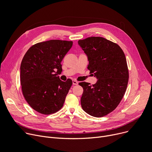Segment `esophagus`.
Masks as SVG:
<instances>
[{"instance_id": "obj_1", "label": "esophagus", "mask_w": 152, "mask_h": 152, "mask_svg": "<svg viewBox=\"0 0 152 152\" xmlns=\"http://www.w3.org/2000/svg\"><path fill=\"white\" fill-rule=\"evenodd\" d=\"M78 83H79V82L77 81H76V80H73V85H77Z\"/></svg>"}]
</instances>
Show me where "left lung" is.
Masks as SVG:
<instances>
[{
  "label": "left lung",
  "instance_id": "1",
  "mask_svg": "<svg viewBox=\"0 0 152 152\" xmlns=\"http://www.w3.org/2000/svg\"><path fill=\"white\" fill-rule=\"evenodd\" d=\"M87 56L88 69L98 80L94 85L79 84L84 92L80 99L82 109L94 117H102L117 107L125 94L129 70L121 48L102 37H90L78 41Z\"/></svg>",
  "mask_w": 152,
  "mask_h": 152
}]
</instances>
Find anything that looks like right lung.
I'll return each mask as SVG.
<instances>
[{
  "label": "right lung",
  "instance_id": "add662e5",
  "mask_svg": "<svg viewBox=\"0 0 152 152\" xmlns=\"http://www.w3.org/2000/svg\"><path fill=\"white\" fill-rule=\"evenodd\" d=\"M73 45L72 41L50 40L37 43L26 51L21 62L20 79L23 95L36 112L56 113L63 106L72 86L70 79L61 80V61Z\"/></svg>",
  "mask_w": 152,
  "mask_h": 152
}]
</instances>
